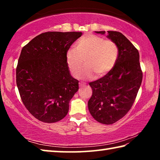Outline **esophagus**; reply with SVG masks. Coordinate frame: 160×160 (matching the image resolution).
<instances>
[{
    "instance_id": "esophagus-1",
    "label": "esophagus",
    "mask_w": 160,
    "mask_h": 160,
    "mask_svg": "<svg viewBox=\"0 0 160 160\" xmlns=\"http://www.w3.org/2000/svg\"><path fill=\"white\" fill-rule=\"evenodd\" d=\"M79 85H80V87H84V86H85V84L82 83V82H80Z\"/></svg>"
}]
</instances>
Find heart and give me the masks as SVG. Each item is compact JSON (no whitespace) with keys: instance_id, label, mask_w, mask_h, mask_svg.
<instances>
[{"instance_id":"heart-1","label":"heart","mask_w":160,"mask_h":160,"mask_svg":"<svg viewBox=\"0 0 160 160\" xmlns=\"http://www.w3.org/2000/svg\"><path fill=\"white\" fill-rule=\"evenodd\" d=\"M118 48L112 40L94 34L82 37L75 44V48L67 51L66 60L70 72L74 77L81 72L84 60L86 66L81 73L82 78H102L112 70L117 62Z\"/></svg>"}]
</instances>
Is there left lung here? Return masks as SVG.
Segmentation results:
<instances>
[{
  "instance_id": "8db88e82",
  "label": "left lung",
  "mask_w": 160,
  "mask_h": 160,
  "mask_svg": "<svg viewBox=\"0 0 160 160\" xmlns=\"http://www.w3.org/2000/svg\"><path fill=\"white\" fill-rule=\"evenodd\" d=\"M107 37L117 45L118 60L107 75L89 83L92 95L88 101V109L97 121L109 125L123 118L131 109L141 85L142 72L138 51L123 34L108 31Z\"/></svg>"
}]
</instances>
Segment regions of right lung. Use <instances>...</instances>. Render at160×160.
Instances as JSON below:
<instances>
[{
  "mask_svg": "<svg viewBox=\"0 0 160 160\" xmlns=\"http://www.w3.org/2000/svg\"><path fill=\"white\" fill-rule=\"evenodd\" d=\"M82 32H48L38 35L21 51L16 82L22 101L38 120L55 123L63 119L79 88L71 76L66 55Z\"/></svg>",
  "mask_w": 160,
  "mask_h": 160,
  "instance_id": "add662e5",
  "label": "right lung"
}]
</instances>
